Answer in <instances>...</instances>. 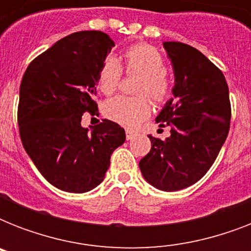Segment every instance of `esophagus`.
I'll return each instance as SVG.
<instances>
[{
	"label": "esophagus",
	"mask_w": 251,
	"mask_h": 251,
	"mask_svg": "<svg viewBox=\"0 0 251 251\" xmlns=\"http://www.w3.org/2000/svg\"><path fill=\"white\" fill-rule=\"evenodd\" d=\"M133 137H134V131H131V130H126V139H127V141H130V139H133Z\"/></svg>",
	"instance_id": "obj_1"
}]
</instances>
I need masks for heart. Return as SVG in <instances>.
<instances>
[{"label": "heart", "mask_w": 251, "mask_h": 251, "mask_svg": "<svg viewBox=\"0 0 251 251\" xmlns=\"http://www.w3.org/2000/svg\"><path fill=\"white\" fill-rule=\"evenodd\" d=\"M124 66L127 74H141L137 92L147 95L152 101H165L172 94V80L167 74L163 54L146 43L130 45L124 53ZM121 64L114 57H106L100 66L98 86L102 94L110 95L121 83ZM150 113V102L145 96H116L104 105V114L112 121L126 127H135Z\"/></svg>", "instance_id": "obj_1"}]
</instances>
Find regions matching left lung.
Listing matches in <instances>:
<instances>
[{
    "label": "left lung",
    "instance_id": "obj_1",
    "mask_svg": "<svg viewBox=\"0 0 251 251\" xmlns=\"http://www.w3.org/2000/svg\"><path fill=\"white\" fill-rule=\"evenodd\" d=\"M175 70L173 95L156 122L171 126L167 139L149 135L151 150L141 161L152 186L176 191L202 178L214 164L230 126L229 90L222 70L190 45L167 41Z\"/></svg>",
    "mask_w": 251,
    "mask_h": 251
}]
</instances>
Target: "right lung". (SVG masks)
Here are the masks:
<instances>
[{
  "instance_id": "add662e5",
  "label": "right lung",
  "mask_w": 251,
  "mask_h": 251,
  "mask_svg": "<svg viewBox=\"0 0 251 251\" xmlns=\"http://www.w3.org/2000/svg\"><path fill=\"white\" fill-rule=\"evenodd\" d=\"M113 40L101 31H79L33 58L19 88L22 145L43 177L57 189L86 193L101 182L125 130L102 120L88 133L82 116H94L100 66Z\"/></svg>"
}]
</instances>
